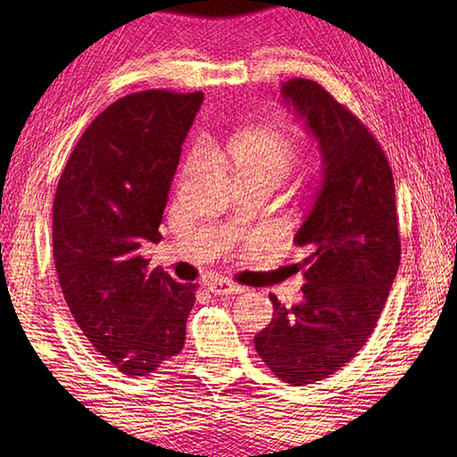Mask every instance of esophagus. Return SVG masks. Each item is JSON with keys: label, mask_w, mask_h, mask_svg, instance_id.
<instances>
[{"label": "esophagus", "mask_w": 457, "mask_h": 457, "mask_svg": "<svg viewBox=\"0 0 457 457\" xmlns=\"http://www.w3.org/2000/svg\"><path fill=\"white\" fill-rule=\"evenodd\" d=\"M208 290L212 295H239L244 293V287L239 285H234L231 280H226V278H216L212 280V283H208Z\"/></svg>", "instance_id": "34e87169"}]
</instances>
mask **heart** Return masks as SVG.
<instances>
[{
    "mask_svg": "<svg viewBox=\"0 0 457 457\" xmlns=\"http://www.w3.org/2000/svg\"><path fill=\"white\" fill-rule=\"evenodd\" d=\"M296 143L285 129L247 128L231 135L226 145V157L237 179H269L280 182L296 162ZM200 162V151L194 149L184 164V172H192Z\"/></svg>",
    "mask_w": 457,
    "mask_h": 457,
    "instance_id": "b5f03b06",
    "label": "heart"
}]
</instances>
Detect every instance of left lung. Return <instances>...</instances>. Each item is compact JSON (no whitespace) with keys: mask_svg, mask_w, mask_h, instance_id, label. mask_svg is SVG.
<instances>
[{"mask_svg":"<svg viewBox=\"0 0 457 457\" xmlns=\"http://www.w3.org/2000/svg\"><path fill=\"white\" fill-rule=\"evenodd\" d=\"M280 94L322 153V182L295 244L306 259L303 303L270 295L273 320L255 336L265 365L304 386L334 375L365 345L401 263L395 180L381 145L314 80L293 79Z\"/></svg>","mask_w":457,"mask_h":457,"instance_id":"obj_1","label":"left lung"}]
</instances>
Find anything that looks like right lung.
<instances>
[{
  "label": "right lung",
  "mask_w": 457,
  "mask_h": 457,
  "mask_svg": "<svg viewBox=\"0 0 457 457\" xmlns=\"http://www.w3.org/2000/svg\"><path fill=\"white\" fill-rule=\"evenodd\" d=\"M202 92L143 90L108 105L76 143L53 202V255L76 324L128 377L180 353L198 285L149 270Z\"/></svg>",
  "instance_id": "right-lung-1"
}]
</instances>
